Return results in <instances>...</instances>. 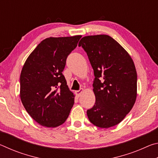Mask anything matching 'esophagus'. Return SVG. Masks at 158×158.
<instances>
[{"label": "esophagus", "mask_w": 158, "mask_h": 158, "mask_svg": "<svg viewBox=\"0 0 158 158\" xmlns=\"http://www.w3.org/2000/svg\"><path fill=\"white\" fill-rule=\"evenodd\" d=\"M83 91H84V89H79V90H76L75 94H76V95L77 96V97H80V96H81V93Z\"/></svg>", "instance_id": "1"}]
</instances>
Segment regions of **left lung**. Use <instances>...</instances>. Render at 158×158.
Instances as JSON below:
<instances>
[{"instance_id": "left-lung-1", "label": "left lung", "mask_w": 158, "mask_h": 158, "mask_svg": "<svg viewBox=\"0 0 158 158\" xmlns=\"http://www.w3.org/2000/svg\"><path fill=\"white\" fill-rule=\"evenodd\" d=\"M94 72L95 103L88 109L90 122L101 128L121 123L137 98V74L128 53L107 35L85 36L79 43Z\"/></svg>"}]
</instances>
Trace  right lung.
I'll return each mask as SVG.
<instances>
[{
	"label": "right lung",
	"instance_id": "right-lung-1",
	"mask_svg": "<svg viewBox=\"0 0 158 158\" xmlns=\"http://www.w3.org/2000/svg\"><path fill=\"white\" fill-rule=\"evenodd\" d=\"M81 35L49 37L26 60L20 76V97L28 114L42 126L65 122L74 102L63 71Z\"/></svg>",
	"mask_w": 158,
	"mask_h": 158
}]
</instances>
